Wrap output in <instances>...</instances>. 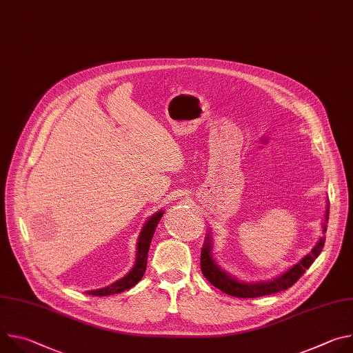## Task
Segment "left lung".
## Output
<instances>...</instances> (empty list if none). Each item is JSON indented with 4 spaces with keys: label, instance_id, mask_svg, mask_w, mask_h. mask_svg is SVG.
<instances>
[{
    "label": "left lung",
    "instance_id": "1",
    "mask_svg": "<svg viewBox=\"0 0 353 353\" xmlns=\"http://www.w3.org/2000/svg\"><path fill=\"white\" fill-rule=\"evenodd\" d=\"M328 215H330V203H327L325 207V215H324V222H323V233L327 232V223H328ZM325 237L323 236L319 243L314 245V248L310 251V253L301 260L299 264L292 267L288 272L283 275L275 278L274 281L268 282H260V283H244L240 282L234 278H232L228 272L222 271L216 263L214 261L211 256V239L210 234L205 240V244L201 248V271H203V275L218 289L225 292L226 294L236 296V297H260V296H267V294H274L281 290H286L290 286H293L300 276L306 272V270L310 268V265L314 263V260L319 257L321 253V250L324 247Z\"/></svg>",
    "mask_w": 353,
    "mask_h": 353
}]
</instances>
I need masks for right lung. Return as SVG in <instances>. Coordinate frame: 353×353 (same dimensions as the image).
Instances as JSON below:
<instances>
[{"instance_id":"add662e5","label":"right lung","mask_w":353,"mask_h":353,"mask_svg":"<svg viewBox=\"0 0 353 353\" xmlns=\"http://www.w3.org/2000/svg\"><path fill=\"white\" fill-rule=\"evenodd\" d=\"M162 216H163V212L159 211L158 214L150 216L146 221V223L143 225V228L139 233L138 244H137V261H135V265L132 267V270L124 278L114 282L113 285H110L108 288H103V289L89 290V292H86L88 294H92V296H110V294L120 293V292H124L127 289H131L134 285H137L142 279V276L145 274V270H146L149 245H150V241H152L155 229H157Z\"/></svg>"}]
</instances>
